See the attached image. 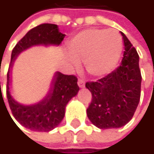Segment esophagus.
I'll return each instance as SVG.
<instances>
[{"label": "esophagus", "mask_w": 154, "mask_h": 154, "mask_svg": "<svg viewBox=\"0 0 154 154\" xmlns=\"http://www.w3.org/2000/svg\"><path fill=\"white\" fill-rule=\"evenodd\" d=\"M77 84H78L79 87H84V86H85V82H84V80H83L82 78H79V79H78Z\"/></svg>", "instance_id": "obj_1"}]
</instances>
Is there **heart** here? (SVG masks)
<instances>
[{
  "mask_svg": "<svg viewBox=\"0 0 154 154\" xmlns=\"http://www.w3.org/2000/svg\"><path fill=\"white\" fill-rule=\"evenodd\" d=\"M121 35L115 30L91 28L79 32L69 43L71 57L68 60L77 69L85 61L88 74L98 77L109 72L118 63L122 51Z\"/></svg>",
  "mask_w": 154,
  "mask_h": 154,
  "instance_id": "1",
  "label": "heart"
}]
</instances>
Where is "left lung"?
I'll use <instances>...</instances> for the list:
<instances>
[{
  "mask_svg": "<svg viewBox=\"0 0 154 154\" xmlns=\"http://www.w3.org/2000/svg\"><path fill=\"white\" fill-rule=\"evenodd\" d=\"M121 35L125 51L120 65L96 82L85 83L92 94L87 117L102 129L126 125L133 118L140 101L142 76L138 53L122 32Z\"/></svg>",
  "mask_w": 154,
  "mask_h": 154,
  "instance_id": "8db88e82",
  "label": "left lung"
}]
</instances>
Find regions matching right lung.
I'll return each instance as SVG.
<instances>
[{
    "label": "right lung",
    "mask_w": 154,
    "mask_h": 154,
    "mask_svg": "<svg viewBox=\"0 0 154 154\" xmlns=\"http://www.w3.org/2000/svg\"><path fill=\"white\" fill-rule=\"evenodd\" d=\"M65 35L58 30L57 25L41 24L29 30L20 39L12 50L11 66L16 57L24 50L36 45L61 44ZM10 68L7 73V99L11 112L17 121L25 128L37 132H48L55 128L63 119L65 108L69 100L79 90L77 77L75 75H65L57 72L52 81V87L45 99L41 103L24 106L13 100L9 91Z\"/></svg>",
    "instance_id": "1"
}]
</instances>
